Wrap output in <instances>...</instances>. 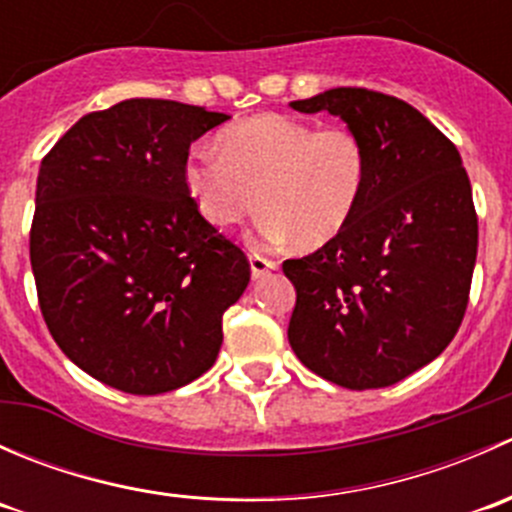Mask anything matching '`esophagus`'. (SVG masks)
Instances as JSON below:
<instances>
[{
    "mask_svg": "<svg viewBox=\"0 0 512 512\" xmlns=\"http://www.w3.org/2000/svg\"><path fill=\"white\" fill-rule=\"evenodd\" d=\"M250 270H252V277H255V280H260V277L270 275L272 270H277V260H270V257L252 252V255H250Z\"/></svg>",
    "mask_w": 512,
    "mask_h": 512,
    "instance_id": "34e87169",
    "label": "esophagus"
}]
</instances>
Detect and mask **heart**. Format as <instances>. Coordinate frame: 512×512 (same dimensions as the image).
Returning <instances> with one entry per match:
<instances>
[{
    "mask_svg": "<svg viewBox=\"0 0 512 512\" xmlns=\"http://www.w3.org/2000/svg\"><path fill=\"white\" fill-rule=\"evenodd\" d=\"M185 188L210 225L245 223L265 208L255 237L267 245L297 240L319 247L354 218L369 178L359 133L262 113L220 133V151L195 146L183 168Z\"/></svg>",
    "mask_w": 512,
    "mask_h": 512,
    "instance_id": "b5f03b06",
    "label": "heart"
}]
</instances>
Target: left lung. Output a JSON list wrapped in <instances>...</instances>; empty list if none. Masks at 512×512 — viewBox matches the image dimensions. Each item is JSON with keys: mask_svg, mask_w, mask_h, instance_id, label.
Wrapping results in <instances>:
<instances>
[{"mask_svg": "<svg viewBox=\"0 0 512 512\" xmlns=\"http://www.w3.org/2000/svg\"><path fill=\"white\" fill-rule=\"evenodd\" d=\"M289 106L339 116L369 156L349 225L282 265L297 289L289 344L344 389L391 386L436 359L463 322L478 252L471 180L458 148L401 98L342 86Z\"/></svg>", "mask_w": 512, "mask_h": 512, "instance_id": "1", "label": "left lung"}]
</instances>
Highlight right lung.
I'll return each mask as SVG.
<instances>
[{
  "label": "right lung",
  "mask_w": 512,
  "mask_h": 512,
  "mask_svg": "<svg viewBox=\"0 0 512 512\" xmlns=\"http://www.w3.org/2000/svg\"><path fill=\"white\" fill-rule=\"evenodd\" d=\"M227 118L128 98L86 113L41 160L29 235L39 307L61 352L101 384L165 394L218 359L250 262L200 215L183 168L190 143Z\"/></svg>",
  "instance_id": "add662e5"
}]
</instances>
